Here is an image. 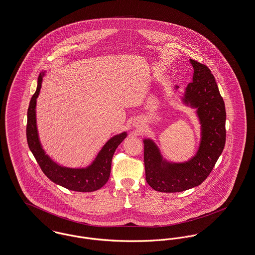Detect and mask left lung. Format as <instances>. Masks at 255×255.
Wrapping results in <instances>:
<instances>
[{"instance_id": "obj_1", "label": "left lung", "mask_w": 255, "mask_h": 255, "mask_svg": "<svg viewBox=\"0 0 255 255\" xmlns=\"http://www.w3.org/2000/svg\"><path fill=\"white\" fill-rule=\"evenodd\" d=\"M192 82L188 83L182 101L197 110L201 124V142L196 155L184 163L163 159L154 141L143 139L146 182L156 191L175 193L200 185L213 171L226 140V112L211 70L193 59Z\"/></svg>"}]
</instances>
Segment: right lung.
I'll return each instance as SVG.
<instances>
[{"label": "right lung", "mask_w": 255, "mask_h": 255, "mask_svg": "<svg viewBox=\"0 0 255 255\" xmlns=\"http://www.w3.org/2000/svg\"><path fill=\"white\" fill-rule=\"evenodd\" d=\"M43 76L44 73L39 74L37 90L30 101L27 113L26 135L29 148L36 158L43 174L54 183L69 190L79 192H92L98 190L109 180L111 175L112 159L118 145L127 136V133L123 132L109 139L100 150L93 163L87 168L73 169L62 167L56 164L50 159V157L45 154L44 150L42 149L37 129L36 105L39 90L41 88Z\"/></svg>", "instance_id": "add662e5"}]
</instances>
